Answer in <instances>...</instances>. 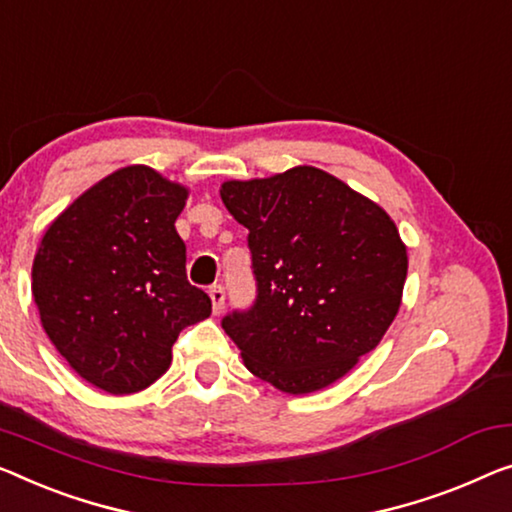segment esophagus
Here are the masks:
<instances>
[{
	"label": "esophagus",
	"instance_id": "34e87169",
	"mask_svg": "<svg viewBox=\"0 0 512 512\" xmlns=\"http://www.w3.org/2000/svg\"><path fill=\"white\" fill-rule=\"evenodd\" d=\"M209 296H211V303H213V312H220L225 305V287L223 285H213L209 289Z\"/></svg>",
	"mask_w": 512,
	"mask_h": 512
}]
</instances>
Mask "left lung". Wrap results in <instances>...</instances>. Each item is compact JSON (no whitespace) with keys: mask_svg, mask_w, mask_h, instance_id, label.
Segmentation results:
<instances>
[{"mask_svg":"<svg viewBox=\"0 0 512 512\" xmlns=\"http://www.w3.org/2000/svg\"><path fill=\"white\" fill-rule=\"evenodd\" d=\"M248 230L255 301L223 317L255 377L303 395L347 375L398 315L407 248L388 213L317 167L227 181Z\"/></svg>","mask_w":512,"mask_h":512,"instance_id":"1","label":"left lung"}]
</instances>
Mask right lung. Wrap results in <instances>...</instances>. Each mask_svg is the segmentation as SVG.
<instances>
[{
  "mask_svg": "<svg viewBox=\"0 0 512 512\" xmlns=\"http://www.w3.org/2000/svg\"><path fill=\"white\" fill-rule=\"evenodd\" d=\"M186 197L151 167H124L80 195L38 246L43 329L82 379L112 395L154 384L181 329L211 315L174 227Z\"/></svg>",
  "mask_w": 512,
  "mask_h": 512,
  "instance_id": "obj_1",
  "label": "right lung"
}]
</instances>
